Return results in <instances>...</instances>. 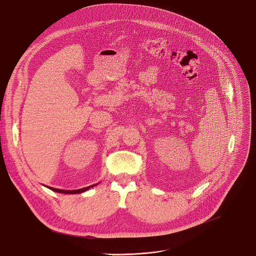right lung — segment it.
I'll return each instance as SVG.
<instances>
[{"mask_svg":"<svg viewBox=\"0 0 256 256\" xmlns=\"http://www.w3.org/2000/svg\"><path fill=\"white\" fill-rule=\"evenodd\" d=\"M98 183L94 184V185H92V186H88V187H84V188H82V189H78V190H61V189H56V188H52V187H48L50 190L54 191V192H58V193H63V194H80V193H82V192H86L88 191V189H90L92 187L94 186H96Z\"/></svg>","mask_w":256,"mask_h":256,"instance_id":"add662e5","label":"right lung"}]
</instances>
